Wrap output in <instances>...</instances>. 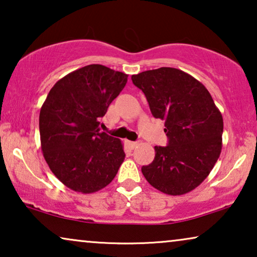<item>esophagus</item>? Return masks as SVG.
Returning a JSON list of instances; mask_svg holds the SVG:
<instances>
[{
    "label": "esophagus",
    "instance_id": "obj_1",
    "mask_svg": "<svg viewBox=\"0 0 257 257\" xmlns=\"http://www.w3.org/2000/svg\"><path fill=\"white\" fill-rule=\"evenodd\" d=\"M126 145L128 146V149L133 150V149H135V147L138 146V143H137V142H130V140H127V142H126Z\"/></svg>",
    "mask_w": 257,
    "mask_h": 257
}]
</instances>
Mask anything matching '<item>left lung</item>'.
Returning <instances> with one entry per match:
<instances>
[{
	"label": "left lung",
	"instance_id": "1",
	"mask_svg": "<svg viewBox=\"0 0 257 257\" xmlns=\"http://www.w3.org/2000/svg\"><path fill=\"white\" fill-rule=\"evenodd\" d=\"M146 96L154 118L165 120L167 146L142 167L151 186L182 195L208 177L222 149L223 119L202 83L182 70L159 68L132 76Z\"/></svg>",
	"mask_w": 257,
	"mask_h": 257
}]
</instances>
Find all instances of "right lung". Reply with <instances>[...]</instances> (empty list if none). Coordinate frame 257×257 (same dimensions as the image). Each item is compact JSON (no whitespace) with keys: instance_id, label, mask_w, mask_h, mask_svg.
Masks as SVG:
<instances>
[{"instance_id":"1","label":"right lung","mask_w":257,"mask_h":257,"mask_svg":"<svg viewBox=\"0 0 257 257\" xmlns=\"http://www.w3.org/2000/svg\"><path fill=\"white\" fill-rule=\"evenodd\" d=\"M127 75L91 64L52 86L40 112L41 149L52 173L72 191L90 194L113 180L125 159L119 139L99 119L124 89Z\"/></svg>"}]
</instances>
